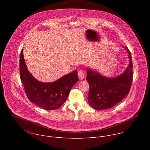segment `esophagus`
I'll use <instances>...</instances> for the list:
<instances>
[{"mask_svg":"<svg viewBox=\"0 0 150 150\" xmlns=\"http://www.w3.org/2000/svg\"><path fill=\"white\" fill-rule=\"evenodd\" d=\"M78 75L79 79L80 80L83 79L84 78V77H85V74H84L83 71H82V70H80V71H78Z\"/></svg>","mask_w":150,"mask_h":150,"instance_id":"esophagus-1","label":"esophagus"}]
</instances>
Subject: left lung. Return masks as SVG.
<instances>
[{
	"mask_svg": "<svg viewBox=\"0 0 150 150\" xmlns=\"http://www.w3.org/2000/svg\"><path fill=\"white\" fill-rule=\"evenodd\" d=\"M129 64L121 75L113 78L105 77L91 69H87L86 79L90 85L88 101L97 110L112 108L120 102L129 93L133 79V65L130 51Z\"/></svg>",
	"mask_w": 150,
	"mask_h": 150,
	"instance_id": "8db88e82",
	"label": "left lung"
}]
</instances>
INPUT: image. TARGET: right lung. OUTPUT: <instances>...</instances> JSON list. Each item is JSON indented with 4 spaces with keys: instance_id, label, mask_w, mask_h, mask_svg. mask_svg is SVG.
Returning <instances> with one entry per match:
<instances>
[{
    "instance_id": "obj_1",
    "label": "right lung",
    "mask_w": 150,
    "mask_h": 150,
    "mask_svg": "<svg viewBox=\"0 0 150 150\" xmlns=\"http://www.w3.org/2000/svg\"><path fill=\"white\" fill-rule=\"evenodd\" d=\"M19 70L21 80L28 98L46 110H55L61 107L66 101L72 87L79 81L76 71L53 82H42L37 80L27 68L23 49L20 56Z\"/></svg>"
}]
</instances>
